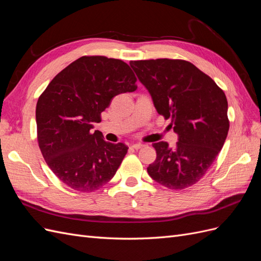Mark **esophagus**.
Instances as JSON below:
<instances>
[{
    "label": "esophagus",
    "instance_id": "1",
    "mask_svg": "<svg viewBox=\"0 0 261 261\" xmlns=\"http://www.w3.org/2000/svg\"><path fill=\"white\" fill-rule=\"evenodd\" d=\"M143 147H145L144 144H134V145H132V148H133V149H136V150H138V149H140V148H143Z\"/></svg>",
    "mask_w": 261,
    "mask_h": 261
}]
</instances>
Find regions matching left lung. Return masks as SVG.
I'll use <instances>...</instances> for the list:
<instances>
[{
  "label": "left lung",
  "mask_w": 261,
  "mask_h": 261,
  "mask_svg": "<svg viewBox=\"0 0 261 261\" xmlns=\"http://www.w3.org/2000/svg\"><path fill=\"white\" fill-rule=\"evenodd\" d=\"M158 113L171 118L178 135L175 148L153 144L156 159L148 174L170 189L196 184L215 162L227 136V100L215 81L184 60L130 61Z\"/></svg>",
  "instance_id": "8db88e82"
}]
</instances>
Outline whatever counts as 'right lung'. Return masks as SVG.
Here are the masks:
<instances>
[{"label": "right lung", "mask_w": 261, "mask_h": 261, "mask_svg": "<svg viewBox=\"0 0 261 261\" xmlns=\"http://www.w3.org/2000/svg\"><path fill=\"white\" fill-rule=\"evenodd\" d=\"M137 78L122 60L82 57L55 76L39 97L37 137L46 164L60 180L83 193L106 185L120 167L128 147L111 144L92 123L112 99L137 89Z\"/></svg>", "instance_id": "right-lung-1"}]
</instances>
